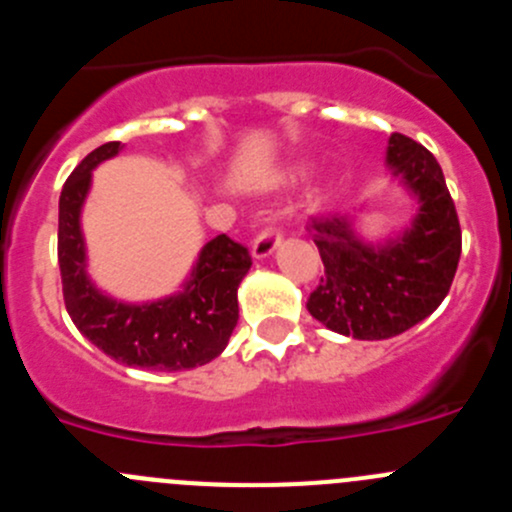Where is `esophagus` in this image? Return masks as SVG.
Instances as JSON below:
<instances>
[{"instance_id":"1","label":"esophagus","mask_w":512,"mask_h":512,"mask_svg":"<svg viewBox=\"0 0 512 512\" xmlns=\"http://www.w3.org/2000/svg\"><path fill=\"white\" fill-rule=\"evenodd\" d=\"M279 243H282V233H279V228H274V225H269V228L261 230L259 235H256V241L251 243V256L253 261H264L269 259L271 253L277 251Z\"/></svg>"}]
</instances>
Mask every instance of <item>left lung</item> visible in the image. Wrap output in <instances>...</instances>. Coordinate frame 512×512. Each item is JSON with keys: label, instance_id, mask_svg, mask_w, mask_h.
<instances>
[{"label": "left lung", "instance_id": "1", "mask_svg": "<svg viewBox=\"0 0 512 512\" xmlns=\"http://www.w3.org/2000/svg\"><path fill=\"white\" fill-rule=\"evenodd\" d=\"M384 164L415 200V215L384 241H366L356 217H312L310 233L325 266L307 310L333 333L384 341L425 320L449 295L461 256V228L436 156L400 133Z\"/></svg>", "mask_w": 512, "mask_h": 512}]
</instances>
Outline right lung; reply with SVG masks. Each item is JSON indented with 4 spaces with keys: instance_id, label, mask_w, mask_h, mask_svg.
Wrapping results in <instances>:
<instances>
[{
    "instance_id": "right-lung-1",
    "label": "right lung",
    "mask_w": 512,
    "mask_h": 512,
    "mask_svg": "<svg viewBox=\"0 0 512 512\" xmlns=\"http://www.w3.org/2000/svg\"><path fill=\"white\" fill-rule=\"evenodd\" d=\"M122 151L112 140L94 148L66 179L58 200V266L63 302L84 338L99 351L138 369L182 372L223 354L238 323V287L251 269L248 248L215 235L202 246L182 289L161 300L125 302L107 295L87 271L81 210L92 171Z\"/></svg>"
}]
</instances>
